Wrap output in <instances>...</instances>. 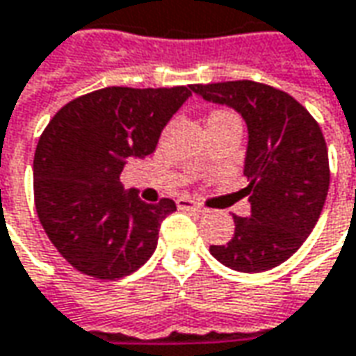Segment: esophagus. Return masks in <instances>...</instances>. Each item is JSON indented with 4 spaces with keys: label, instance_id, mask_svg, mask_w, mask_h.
I'll use <instances>...</instances> for the list:
<instances>
[{
    "label": "esophagus",
    "instance_id": "obj_1",
    "mask_svg": "<svg viewBox=\"0 0 356 356\" xmlns=\"http://www.w3.org/2000/svg\"><path fill=\"white\" fill-rule=\"evenodd\" d=\"M177 207L179 209H187V211H189V209H193V211H199V213H202V211H204L199 202L193 201V199H189V197H179Z\"/></svg>",
    "mask_w": 356,
    "mask_h": 356
}]
</instances>
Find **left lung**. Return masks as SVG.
<instances>
[{"instance_id":"1","label":"left lung","mask_w":356,"mask_h":356,"mask_svg":"<svg viewBox=\"0 0 356 356\" xmlns=\"http://www.w3.org/2000/svg\"><path fill=\"white\" fill-rule=\"evenodd\" d=\"M191 90L234 108L248 126L250 216L234 215V236L211 254L246 274L272 270L305 242L323 211L331 171L321 128L293 96L262 82L191 84Z\"/></svg>"}]
</instances>
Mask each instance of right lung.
I'll use <instances>...</instances> for the list:
<instances>
[{
  "label": "right lung",
  "instance_id": "right-lung-1",
  "mask_svg": "<svg viewBox=\"0 0 356 356\" xmlns=\"http://www.w3.org/2000/svg\"><path fill=\"white\" fill-rule=\"evenodd\" d=\"M191 86H108L70 100L39 138L33 159L35 209L49 240L72 268L98 280L129 276L149 260L171 199L147 204L124 191L131 157L154 154Z\"/></svg>",
  "mask_w": 356,
  "mask_h": 356
}]
</instances>
